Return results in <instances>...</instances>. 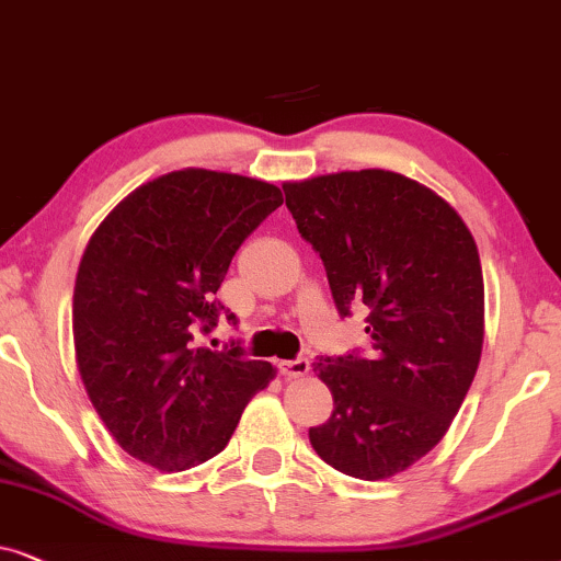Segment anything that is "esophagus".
<instances>
[{"label":"esophagus","mask_w":561,"mask_h":561,"mask_svg":"<svg viewBox=\"0 0 561 561\" xmlns=\"http://www.w3.org/2000/svg\"><path fill=\"white\" fill-rule=\"evenodd\" d=\"M279 371L285 375L287 379H295V377H305L310 371V362L305 356H297V358H285V362H279Z\"/></svg>","instance_id":"34e87169"}]
</instances>
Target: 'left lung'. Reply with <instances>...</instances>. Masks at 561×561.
<instances>
[{
  "instance_id": "8db88e82",
  "label": "left lung",
  "mask_w": 561,
  "mask_h": 561,
  "mask_svg": "<svg viewBox=\"0 0 561 561\" xmlns=\"http://www.w3.org/2000/svg\"><path fill=\"white\" fill-rule=\"evenodd\" d=\"M297 230L323 259L339 316L364 305L371 351L318 356L333 415L318 457L356 480L415 465L449 431L482 354L484 285L465 220L428 186L382 169L285 184Z\"/></svg>"
}]
</instances>
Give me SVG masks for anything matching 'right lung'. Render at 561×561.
Segmentation results:
<instances>
[{"mask_svg": "<svg viewBox=\"0 0 561 561\" xmlns=\"http://www.w3.org/2000/svg\"><path fill=\"white\" fill-rule=\"evenodd\" d=\"M282 203L259 179L184 169L138 186L94 230L73 287V346L89 400L130 457L163 472L213 459L274 377L241 341L207 348L194 335L222 316L238 323L215 295Z\"/></svg>", "mask_w": 561, "mask_h": 561, "instance_id": "1", "label": "right lung"}]
</instances>
